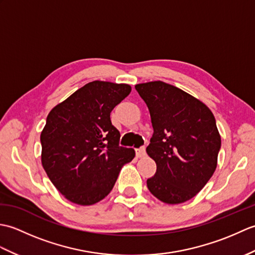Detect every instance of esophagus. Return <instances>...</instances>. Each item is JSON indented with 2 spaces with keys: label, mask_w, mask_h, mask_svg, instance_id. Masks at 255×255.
I'll list each match as a JSON object with an SVG mask.
<instances>
[{
  "label": "esophagus",
  "mask_w": 255,
  "mask_h": 255,
  "mask_svg": "<svg viewBox=\"0 0 255 255\" xmlns=\"http://www.w3.org/2000/svg\"><path fill=\"white\" fill-rule=\"evenodd\" d=\"M136 155L137 158H142V156L145 155V148L144 147H140L136 149Z\"/></svg>",
  "instance_id": "esophagus-1"
}]
</instances>
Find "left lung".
<instances>
[{"label": "left lung", "instance_id": "left-lung-1", "mask_svg": "<svg viewBox=\"0 0 255 255\" xmlns=\"http://www.w3.org/2000/svg\"><path fill=\"white\" fill-rule=\"evenodd\" d=\"M134 88L149 108L153 127L147 153L155 161L156 172L147 180L149 191L165 204L186 202L217 167L221 138L214 114L196 97L162 81Z\"/></svg>", "mask_w": 255, "mask_h": 255}]
</instances>
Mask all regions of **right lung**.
I'll return each instance as SVG.
<instances>
[{"mask_svg":"<svg viewBox=\"0 0 255 255\" xmlns=\"http://www.w3.org/2000/svg\"><path fill=\"white\" fill-rule=\"evenodd\" d=\"M131 92L128 84L93 81L50 111L40 134L41 164L71 203L89 206L111 193L134 150L119 145L111 112Z\"/></svg>","mask_w":255,"mask_h":255,"instance_id":"obj_1","label":"right lung"}]
</instances>
